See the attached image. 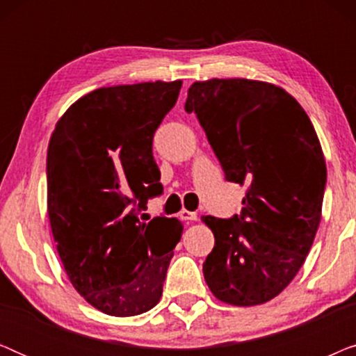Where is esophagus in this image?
I'll return each mask as SVG.
<instances>
[{
    "label": "esophagus",
    "mask_w": 356,
    "mask_h": 356,
    "mask_svg": "<svg viewBox=\"0 0 356 356\" xmlns=\"http://www.w3.org/2000/svg\"><path fill=\"white\" fill-rule=\"evenodd\" d=\"M179 217H181L183 220H186V222L197 220V213L188 211V209H181V211H179Z\"/></svg>",
    "instance_id": "obj_1"
}]
</instances>
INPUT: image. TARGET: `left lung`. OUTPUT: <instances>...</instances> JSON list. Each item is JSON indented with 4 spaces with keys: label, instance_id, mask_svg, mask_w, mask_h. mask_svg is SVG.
<instances>
[{
    "label": "left lung",
    "instance_id": "obj_1",
    "mask_svg": "<svg viewBox=\"0 0 356 356\" xmlns=\"http://www.w3.org/2000/svg\"><path fill=\"white\" fill-rule=\"evenodd\" d=\"M206 131L227 181L246 186L241 216H202L216 245L202 266L217 300L256 306L298 274L323 212L327 168L309 116L264 81H197L184 105Z\"/></svg>",
    "mask_w": 356,
    "mask_h": 356
}]
</instances>
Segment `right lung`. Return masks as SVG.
Here are the masks:
<instances>
[{"label":"right lung","mask_w":356,"mask_h":356,"mask_svg":"<svg viewBox=\"0 0 356 356\" xmlns=\"http://www.w3.org/2000/svg\"><path fill=\"white\" fill-rule=\"evenodd\" d=\"M181 84L92 90L63 113L48 143L47 211L58 254L77 293L108 316L159 303L181 240V220L145 222L140 213L162 193L152 140Z\"/></svg>","instance_id":"add662e5"}]
</instances>
